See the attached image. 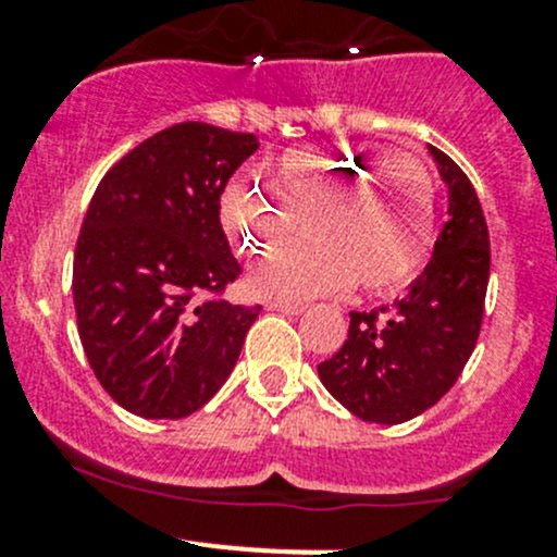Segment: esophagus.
Masks as SVG:
<instances>
[{
  "label": "esophagus",
  "mask_w": 557,
  "mask_h": 557,
  "mask_svg": "<svg viewBox=\"0 0 557 557\" xmlns=\"http://www.w3.org/2000/svg\"><path fill=\"white\" fill-rule=\"evenodd\" d=\"M269 310H274V312H285V314H299V312H305V305H296V301H269Z\"/></svg>",
  "instance_id": "obj_1"
}]
</instances>
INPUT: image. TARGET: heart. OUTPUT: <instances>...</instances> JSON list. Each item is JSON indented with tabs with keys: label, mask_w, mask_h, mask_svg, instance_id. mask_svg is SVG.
<instances>
[{
	"label": "heart",
	"mask_w": 557,
	"mask_h": 557,
	"mask_svg": "<svg viewBox=\"0 0 557 557\" xmlns=\"http://www.w3.org/2000/svg\"><path fill=\"white\" fill-rule=\"evenodd\" d=\"M372 145L310 143L269 161L280 201L250 180L221 194V223L234 243L269 247L307 218L314 243L269 252L252 267V288L285 301L336 294L358 280L369 294L407 285L434 243V180L409 153L380 156Z\"/></svg>",
	"instance_id": "heart-1"
}]
</instances>
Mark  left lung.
Instances as JSON below:
<instances>
[{
    "mask_svg": "<svg viewBox=\"0 0 557 557\" xmlns=\"http://www.w3.org/2000/svg\"><path fill=\"white\" fill-rule=\"evenodd\" d=\"M447 185L450 221L434 258L404 299L350 312L347 339L318 363L325 391L369 423L396 425L434 407L474 352L491 277V239L476 190L463 170L429 145Z\"/></svg>",
    "mask_w": 557,
    "mask_h": 557,
    "instance_id": "obj_1",
    "label": "left lung"
}]
</instances>
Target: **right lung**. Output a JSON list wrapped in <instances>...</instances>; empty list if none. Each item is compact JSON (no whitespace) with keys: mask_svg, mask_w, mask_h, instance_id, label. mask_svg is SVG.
Returning a JSON list of instances; mask_svg holds the SVG:
<instances>
[{"mask_svg":"<svg viewBox=\"0 0 557 557\" xmlns=\"http://www.w3.org/2000/svg\"><path fill=\"white\" fill-rule=\"evenodd\" d=\"M256 150L252 134L174 123L94 190L72 263L77 334L112 401L139 418L205 407L261 312L221 299L243 272L221 226V194Z\"/></svg>","mask_w":557,"mask_h":557,"instance_id":"obj_1","label":"right lung"}]
</instances>
